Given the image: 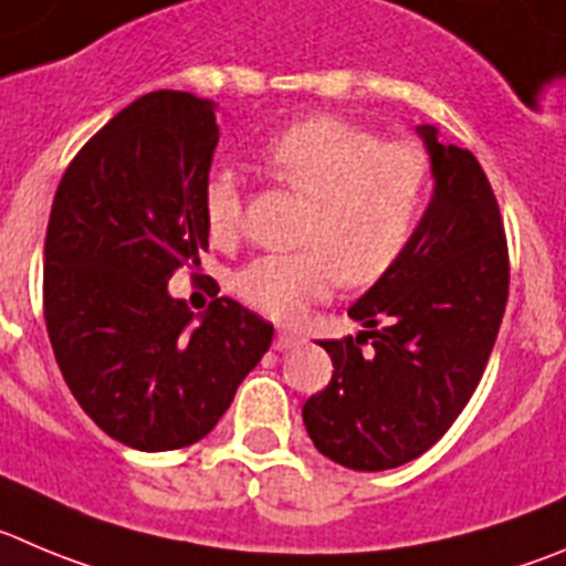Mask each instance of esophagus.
Listing matches in <instances>:
<instances>
[{"label": "esophagus", "instance_id": "34e87169", "mask_svg": "<svg viewBox=\"0 0 566 566\" xmlns=\"http://www.w3.org/2000/svg\"><path fill=\"white\" fill-rule=\"evenodd\" d=\"M298 343H301L298 335H293V332H284V329H279L276 337H273V348H276V352H287V348L298 346Z\"/></svg>", "mask_w": 566, "mask_h": 566}]
</instances>
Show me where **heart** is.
<instances>
[{
  "instance_id": "b5f03b06",
  "label": "heart",
  "mask_w": 566,
  "mask_h": 566,
  "mask_svg": "<svg viewBox=\"0 0 566 566\" xmlns=\"http://www.w3.org/2000/svg\"><path fill=\"white\" fill-rule=\"evenodd\" d=\"M262 167L276 184L310 200L298 242L304 251L268 253L234 279L245 304L279 324H298L340 282L371 284L402 259L413 240L430 184V158L410 142L382 136L337 116H310L273 136ZM211 237L242 229V189L231 172L203 187Z\"/></svg>"
}]
</instances>
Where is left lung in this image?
Wrapping results in <instances>:
<instances>
[{
	"mask_svg": "<svg viewBox=\"0 0 566 566\" xmlns=\"http://www.w3.org/2000/svg\"><path fill=\"white\" fill-rule=\"evenodd\" d=\"M416 130L436 178L430 206L402 259L348 310L368 332L321 340L335 371L301 410L315 450L355 472L402 467L450 430L509 301V242L483 167L432 125Z\"/></svg>",
	"mask_w": 566,
	"mask_h": 566,
	"instance_id": "8db88e82",
	"label": "left lung"
}]
</instances>
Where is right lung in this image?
I'll return each instance as SVG.
<instances>
[{"label": "right lung", "mask_w": 566, "mask_h": 566, "mask_svg": "<svg viewBox=\"0 0 566 566\" xmlns=\"http://www.w3.org/2000/svg\"><path fill=\"white\" fill-rule=\"evenodd\" d=\"M214 105L150 92L97 130L57 184L44 242V321L94 424L142 452L209 436L273 326L231 298L192 324L167 282L209 248L203 187Z\"/></svg>", "instance_id": "right-lung-1"}]
</instances>
